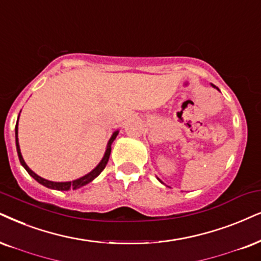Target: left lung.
Returning a JSON list of instances; mask_svg holds the SVG:
<instances>
[{"mask_svg":"<svg viewBox=\"0 0 261 261\" xmlns=\"http://www.w3.org/2000/svg\"><path fill=\"white\" fill-rule=\"evenodd\" d=\"M212 87H214V88H216V85H213V84H212ZM217 89H218V88H217ZM159 180H160V179H159ZM160 182H161V180H160ZM161 183H163V182H161Z\"/></svg>","mask_w":261,"mask_h":261,"instance_id":"1","label":"left lung"}]
</instances>
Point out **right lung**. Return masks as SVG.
Listing matches in <instances>:
<instances>
[{
	"label": "right lung",
	"instance_id": "add662e5",
	"mask_svg": "<svg viewBox=\"0 0 261 261\" xmlns=\"http://www.w3.org/2000/svg\"><path fill=\"white\" fill-rule=\"evenodd\" d=\"M18 119H19V118H18ZM118 134H119V131H114L113 135H112V137L110 138V141H108V143H107L106 151H105V155H103V158H102V160L100 161V164H98L97 166L91 171V172H89L88 174H85V176H83V177L78 178V179L72 180V182H51V180H47V179H44V178L39 177L38 174H36L34 171L30 169L28 165H26L24 159H22L20 147H19V141H18V121H16V125H15V144H16V151H18V156H19V160H20V164L22 165V166H24V169L28 171V173L30 174V176L34 177L38 183L42 184V186H44V187H47V188H50V189L67 191V190H70V189L75 190V189H78V188L87 186L88 183H90L91 180H94L95 178H96L98 174H100L102 171H103V169H105V167H106V165L108 163V159H110L111 150H112V147L111 146H112V143H113V141L115 140V137L118 136Z\"/></svg>",
	"mask_w": 261,
	"mask_h": 261
}]
</instances>
